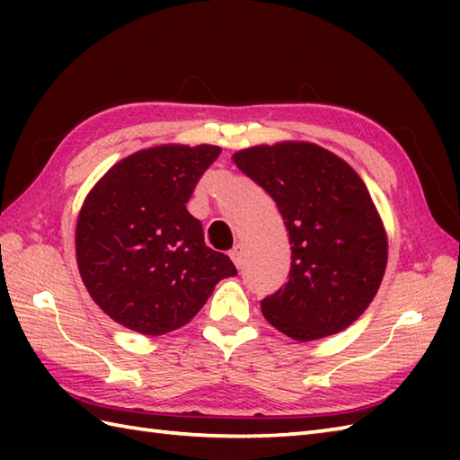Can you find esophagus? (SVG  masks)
Listing matches in <instances>:
<instances>
[{"instance_id": "esophagus-1", "label": "esophagus", "mask_w": 460, "mask_h": 460, "mask_svg": "<svg viewBox=\"0 0 460 460\" xmlns=\"http://www.w3.org/2000/svg\"><path fill=\"white\" fill-rule=\"evenodd\" d=\"M229 257H231L233 262H235V267L241 269V267H243V261H245V251H243V245L233 247V249L229 251Z\"/></svg>"}]
</instances>
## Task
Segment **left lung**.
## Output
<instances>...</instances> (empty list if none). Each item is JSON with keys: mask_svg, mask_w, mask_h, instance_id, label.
Masks as SVG:
<instances>
[{"mask_svg": "<svg viewBox=\"0 0 460 460\" xmlns=\"http://www.w3.org/2000/svg\"><path fill=\"white\" fill-rule=\"evenodd\" d=\"M233 162L275 199L288 231L290 279L261 302L262 316L296 341L354 324L387 267V233L364 180L312 142L251 146Z\"/></svg>", "mask_w": 460, "mask_h": 460, "instance_id": "left-lung-1", "label": "left lung"}]
</instances>
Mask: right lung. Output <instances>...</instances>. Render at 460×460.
I'll return each instance as SVG.
<instances>
[{
  "label": "right lung",
  "mask_w": 460,
  "mask_h": 460,
  "mask_svg": "<svg viewBox=\"0 0 460 460\" xmlns=\"http://www.w3.org/2000/svg\"><path fill=\"white\" fill-rule=\"evenodd\" d=\"M219 154L211 144L152 146L116 162L86 193L76 265L116 324L168 334L198 314L221 279L237 275L227 255L205 245L199 219L185 208Z\"/></svg>",
  "instance_id": "add662e5"
}]
</instances>
